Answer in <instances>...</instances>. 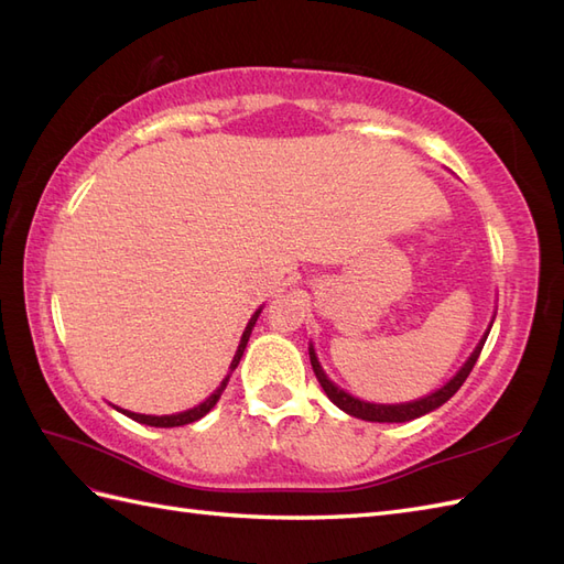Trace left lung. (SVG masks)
Segmentation results:
<instances>
[{
  "instance_id": "1",
  "label": "left lung",
  "mask_w": 564,
  "mask_h": 564,
  "mask_svg": "<svg viewBox=\"0 0 564 564\" xmlns=\"http://www.w3.org/2000/svg\"><path fill=\"white\" fill-rule=\"evenodd\" d=\"M487 334H489V332H487ZM487 334L482 336L480 344H477L475 352L468 357V362H466L464 367H460V371L456 373V377H454L447 386H442L440 390H435L433 395H429V398L416 400V402H406V404H369V402H360L357 398H350L348 392L336 388L327 377H324V371H322V367H319V362H317V357H315V350H313V348H311V365H313V371H315V377H317L319 386L324 388V392H327V398H329L338 409H344L346 414H350V416H355V419H362V421H371V423H404V421L419 419V416H423V414L433 412V409L442 406V404H445V402L454 395V392H456L460 386H464V381L468 379V373L473 371V367H475V362H477V357H480V352H482Z\"/></svg>"
}]
</instances>
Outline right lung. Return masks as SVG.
Returning <instances> with one entry per match:
<instances>
[{"label":"right lung","mask_w":564,"mask_h":564,"mask_svg":"<svg viewBox=\"0 0 564 564\" xmlns=\"http://www.w3.org/2000/svg\"><path fill=\"white\" fill-rule=\"evenodd\" d=\"M259 313H261V311H256V313H253V317L249 319L247 329H245V334H242V340H240V348H237V352H235V357H232V362H230V369H235L237 365H240L242 355H245V348H247L249 334H251V329H253L256 319H259ZM226 386H228V379L218 386V390H214V395H212V398H207V400H204L202 404H197L195 409H187V412H183V414H172V416H145V414H133V412H127V409H119V412L127 414V416H129V419H133V421H139V423H145V425H155V429H174V425H185V423H193V421L202 419V416L207 414V412H212V406L218 402L220 392H224V388H226Z\"/></svg>","instance_id":"obj_1"}]
</instances>
